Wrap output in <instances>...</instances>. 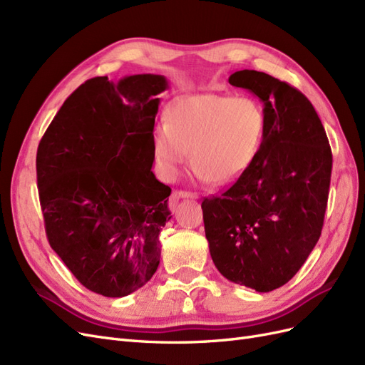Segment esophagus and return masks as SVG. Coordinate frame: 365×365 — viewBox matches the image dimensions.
I'll return each mask as SVG.
<instances>
[{
  "label": "esophagus",
  "instance_id": "obj_1",
  "mask_svg": "<svg viewBox=\"0 0 365 365\" xmlns=\"http://www.w3.org/2000/svg\"><path fill=\"white\" fill-rule=\"evenodd\" d=\"M196 193H192V192H185V190H178V192H173V195L170 196V201H169V207L170 208H175V205L178 204L180 200H197Z\"/></svg>",
  "mask_w": 365,
  "mask_h": 365
}]
</instances>
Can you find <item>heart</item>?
Listing matches in <instances>:
<instances>
[{
    "label": "heart",
    "instance_id": "b5f03b06",
    "mask_svg": "<svg viewBox=\"0 0 365 365\" xmlns=\"http://www.w3.org/2000/svg\"><path fill=\"white\" fill-rule=\"evenodd\" d=\"M264 134L262 108L251 98L195 94L175 101L165 129L153 134L158 172L172 181L189 161L215 185L236 181L256 160Z\"/></svg>",
    "mask_w": 365,
    "mask_h": 365
}]
</instances>
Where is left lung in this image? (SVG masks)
I'll return each mask as SVG.
<instances>
[{
	"label": "left lung",
	"instance_id": "obj_1",
	"mask_svg": "<svg viewBox=\"0 0 365 365\" xmlns=\"http://www.w3.org/2000/svg\"><path fill=\"white\" fill-rule=\"evenodd\" d=\"M228 82L260 98L264 134L239 180L202 201L205 237L225 279L269 292L294 277L322 236L332 150L315 108L294 86L256 70Z\"/></svg>",
	"mask_w": 365,
	"mask_h": 365
}]
</instances>
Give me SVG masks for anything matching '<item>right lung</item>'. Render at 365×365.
<instances>
[{
  "label": "right lung",
  "mask_w": 365,
  "mask_h": 365,
  "mask_svg": "<svg viewBox=\"0 0 365 365\" xmlns=\"http://www.w3.org/2000/svg\"><path fill=\"white\" fill-rule=\"evenodd\" d=\"M161 74L86 81L63 102L36 155L50 247L86 289L126 297L160 264L172 189L152 172Z\"/></svg>",
  "instance_id": "obj_1"
}]
</instances>
